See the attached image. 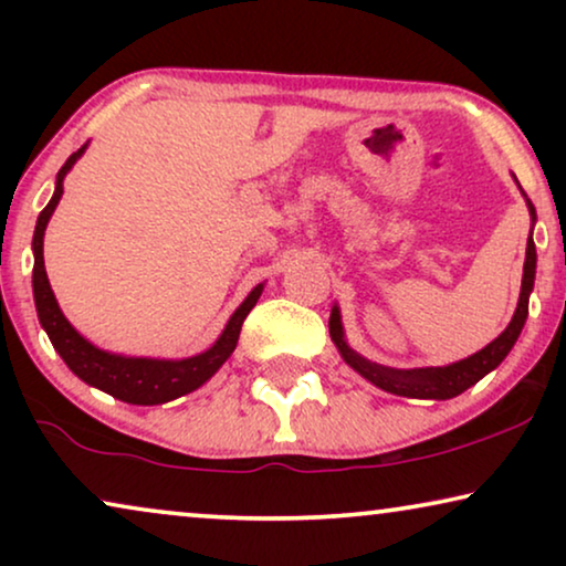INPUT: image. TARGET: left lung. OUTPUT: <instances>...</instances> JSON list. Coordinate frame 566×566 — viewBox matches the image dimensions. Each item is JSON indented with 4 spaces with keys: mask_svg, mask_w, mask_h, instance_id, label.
<instances>
[{
    "mask_svg": "<svg viewBox=\"0 0 566 566\" xmlns=\"http://www.w3.org/2000/svg\"><path fill=\"white\" fill-rule=\"evenodd\" d=\"M531 221H536V208L528 200ZM533 281H536V244H533V237L528 239V250H525V265H523V285H521V298H517V308L513 319L505 327V332L497 339H492L484 350H479L469 358L459 363H451V366H438V368H389L378 366V363H370L353 350L350 345L345 343L343 332V319H339V308H332L329 316V335L335 339L339 355H343L347 366L358 370L363 378H368L370 384L378 386V389L397 394V397H409V399H453L459 397L474 386L479 378H484L490 370L500 366L502 360L507 358V353L513 350L515 339L521 337V329L525 319H528V296L533 291Z\"/></svg>",
    "mask_w": 566,
    "mask_h": 566,
    "instance_id": "8db88e82",
    "label": "left lung"
}]
</instances>
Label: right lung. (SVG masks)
Listing matches in <instances>:
<instances>
[{
	"label": "right lung",
	"mask_w": 566,
	"mask_h": 566,
	"mask_svg": "<svg viewBox=\"0 0 566 566\" xmlns=\"http://www.w3.org/2000/svg\"><path fill=\"white\" fill-rule=\"evenodd\" d=\"M87 144L82 146L80 151H74L72 157L66 159V165L59 169L56 175V190H53V198L49 206L43 208L41 216H38L35 234H33V296H35V308L38 319H41L43 329L49 332L53 347L64 358L69 368L74 370L76 376L82 378L84 384L97 386L99 391H107L111 397L128 401V405H165V401H172L177 397H185V394L196 391L198 386H203L208 378H211L216 370H219L231 353H234L239 332H242V324L247 314L252 312V306L258 304L262 283L254 285L250 296L242 301V306L231 314L227 327H223L221 337L208 347L206 353L192 355V358L182 360H159V358H126V355H115L99 350L84 339L80 332H76L69 319L61 312L56 304V296H53L49 275H45L43 265V234L45 227H49V219L56 211L61 196H64V177L69 169L74 167V161L82 157Z\"/></svg>",
	"instance_id": "obj_1"
}]
</instances>
